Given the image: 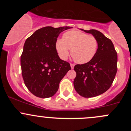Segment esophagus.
I'll return each mask as SVG.
<instances>
[{
  "label": "esophagus",
  "instance_id": "obj_1",
  "mask_svg": "<svg viewBox=\"0 0 131 131\" xmlns=\"http://www.w3.org/2000/svg\"><path fill=\"white\" fill-rule=\"evenodd\" d=\"M74 66H75V64H72V63H71V64H70V67H71V68H72V69H73Z\"/></svg>",
  "mask_w": 131,
  "mask_h": 131
}]
</instances>
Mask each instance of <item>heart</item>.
<instances>
[{
  "label": "heart",
  "mask_w": 131,
  "mask_h": 131,
  "mask_svg": "<svg viewBox=\"0 0 131 131\" xmlns=\"http://www.w3.org/2000/svg\"><path fill=\"white\" fill-rule=\"evenodd\" d=\"M97 47L98 42L94 37L77 30L64 33L63 39H57L55 43V48L61 59H67L71 49L72 58L79 64L90 61L96 55Z\"/></svg>",
  "instance_id": "obj_1"
}]
</instances>
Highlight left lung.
<instances>
[{
    "label": "left lung",
    "instance_id": "1",
    "mask_svg": "<svg viewBox=\"0 0 131 131\" xmlns=\"http://www.w3.org/2000/svg\"><path fill=\"white\" fill-rule=\"evenodd\" d=\"M98 42L97 52L88 63L76 64L77 75L73 81L75 91L84 97L99 96L108 90L117 72V53L110 39L96 30H85Z\"/></svg>",
    "mask_w": 131,
    "mask_h": 131
}]
</instances>
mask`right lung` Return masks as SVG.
I'll use <instances>...</instances> for the list:
<instances>
[{"label":"right lung","instance_id":"add662e5","mask_svg":"<svg viewBox=\"0 0 131 131\" xmlns=\"http://www.w3.org/2000/svg\"><path fill=\"white\" fill-rule=\"evenodd\" d=\"M70 26H46L36 30L25 42L21 56L25 85L35 96H53L61 79L71 70L69 63L59 58L55 43L61 32Z\"/></svg>","mask_w":131,"mask_h":131}]
</instances>
